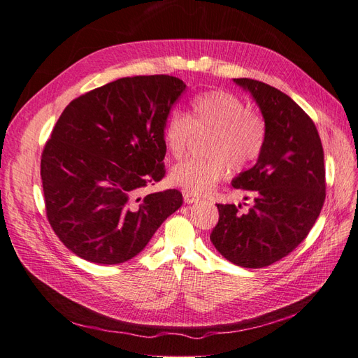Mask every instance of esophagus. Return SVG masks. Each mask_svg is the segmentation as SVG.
Returning a JSON list of instances; mask_svg holds the SVG:
<instances>
[{"label":"esophagus","mask_w":358,"mask_h":358,"mask_svg":"<svg viewBox=\"0 0 358 358\" xmlns=\"http://www.w3.org/2000/svg\"><path fill=\"white\" fill-rule=\"evenodd\" d=\"M182 196H185V201L187 203V204H192V203H196L198 201V195H195V194H192V192H189V190H182Z\"/></svg>","instance_id":"34e87169"}]
</instances>
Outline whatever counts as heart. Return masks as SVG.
Wrapping results in <instances>:
<instances>
[{
  "label": "heart",
  "instance_id": "obj_1",
  "mask_svg": "<svg viewBox=\"0 0 358 358\" xmlns=\"http://www.w3.org/2000/svg\"><path fill=\"white\" fill-rule=\"evenodd\" d=\"M194 132L204 138L206 155L176 164L171 180L195 195H204L229 176L244 171L262 155L268 124L262 114L248 110L239 97L224 90H210L190 101V113L172 111L163 124V141L176 159L185 155Z\"/></svg>",
  "mask_w": 358,
  "mask_h": 358
}]
</instances>
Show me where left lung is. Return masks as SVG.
I'll return each instance as SVG.
<instances>
[{
  "label": "left lung",
  "mask_w": 358,
  "mask_h": 358,
  "mask_svg": "<svg viewBox=\"0 0 358 358\" xmlns=\"http://www.w3.org/2000/svg\"><path fill=\"white\" fill-rule=\"evenodd\" d=\"M235 82L259 105L268 138L257 163L231 182L252 190L253 206L241 212V206L218 204L210 241L227 261L262 268L308 236L325 203V162L317 128L292 97L259 80Z\"/></svg>",
  "instance_id": "8db88e82"
}]
</instances>
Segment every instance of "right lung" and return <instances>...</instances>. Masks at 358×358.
<instances>
[{
	"mask_svg": "<svg viewBox=\"0 0 358 358\" xmlns=\"http://www.w3.org/2000/svg\"><path fill=\"white\" fill-rule=\"evenodd\" d=\"M185 90L168 74L122 78L66 105L41 155V178L47 220L74 255L122 264L180 209L177 189L138 195L164 177L163 124Z\"/></svg>",
	"mask_w": 358,
	"mask_h": 358,
	"instance_id": "obj_1",
	"label": "right lung"
}]
</instances>
